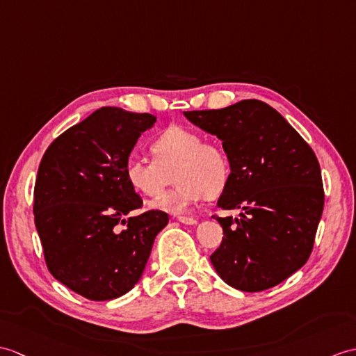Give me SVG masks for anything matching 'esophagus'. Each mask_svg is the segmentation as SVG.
<instances>
[{"label":"esophagus","mask_w":356,"mask_h":356,"mask_svg":"<svg viewBox=\"0 0 356 356\" xmlns=\"http://www.w3.org/2000/svg\"><path fill=\"white\" fill-rule=\"evenodd\" d=\"M177 220L180 221V222H184V225H189V226H193V225H197V220L195 218H193V217H177Z\"/></svg>","instance_id":"1"}]
</instances>
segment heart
<instances>
[{"instance_id": "heart-1", "label": "heart", "mask_w": 356, "mask_h": 356, "mask_svg": "<svg viewBox=\"0 0 356 356\" xmlns=\"http://www.w3.org/2000/svg\"><path fill=\"white\" fill-rule=\"evenodd\" d=\"M154 161L129 158L124 175L135 191L156 195L175 172L176 186L148 202V208L170 213H185L198 202L217 197L230 177L229 158L220 144L203 140L195 130L171 126L150 145Z\"/></svg>"}]
</instances>
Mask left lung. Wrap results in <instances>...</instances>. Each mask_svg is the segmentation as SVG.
Returning <instances> with one entry per match:
<instances>
[{"label": "left lung", "instance_id": "obj_1", "mask_svg": "<svg viewBox=\"0 0 356 356\" xmlns=\"http://www.w3.org/2000/svg\"><path fill=\"white\" fill-rule=\"evenodd\" d=\"M184 113L222 140L230 177L218 208L244 211L235 220L213 216L225 234L211 254L213 268L236 290L276 286L312 252L325 204L316 154L282 115L259 100Z\"/></svg>", "mask_w": 356, "mask_h": 356}]
</instances>
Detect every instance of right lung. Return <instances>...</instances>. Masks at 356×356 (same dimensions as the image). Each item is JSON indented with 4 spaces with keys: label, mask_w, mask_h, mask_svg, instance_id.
Here are the masks:
<instances>
[{
    "label": "right lung",
    "mask_w": 356,
    "mask_h": 356,
    "mask_svg": "<svg viewBox=\"0 0 356 356\" xmlns=\"http://www.w3.org/2000/svg\"><path fill=\"white\" fill-rule=\"evenodd\" d=\"M154 122L150 113L102 107L56 138L40 161L33 212L47 267L89 300L130 291L168 225V213L154 209L124 218L143 206L124 165Z\"/></svg>",
    "instance_id": "right-lung-1"
}]
</instances>
